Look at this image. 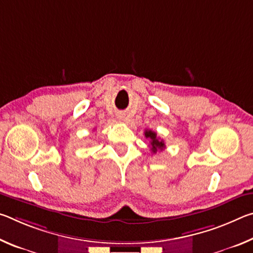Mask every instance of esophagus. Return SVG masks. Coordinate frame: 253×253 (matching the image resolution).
<instances>
[{
    "label": "esophagus",
    "instance_id": "34e87169",
    "mask_svg": "<svg viewBox=\"0 0 253 253\" xmlns=\"http://www.w3.org/2000/svg\"><path fill=\"white\" fill-rule=\"evenodd\" d=\"M117 118H118V121H123V118H124L123 114H118V115H117Z\"/></svg>",
    "mask_w": 253,
    "mask_h": 253
}]
</instances>
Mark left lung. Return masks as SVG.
<instances>
[{
  "mask_svg": "<svg viewBox=\"0 0 253 253\" xmlns=\"http://www.w3.org/2000/svg\"><path fill=\"white\" fill-rule=\"evenodd\" d=\"M145 137L146 138L151 139V151L156 154L158 151H163V149L165 148V144H164V140L160 139L157 137V134L155 131L153 130H145Z\"/></svg>",
  "mask_w": 253,
  "mask_h": 253,
  "instance_id": "obj_1",
  "label": "left lung"
}]
</instances>
